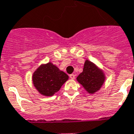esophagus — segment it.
Masks as SVG:
<instances>
[{"instance_id":"obj_1","label":"esophagus","mask_w":134,"mask_h":134,"mask_svg":"<svg viewBox=\"0 0 134 134\" xmlns=\"http://www.w3.org/2000/svg\"><path fill=\"white\" fill-rule=\"evenodd\" d=\"M69 78H71V79H74L75 78V75L74 74H70L69 75Z\"/></svg>"}]
</instances>
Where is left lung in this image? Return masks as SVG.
<instances>
[{"label": "left lung", "mask_w": 134, "mask_h": 134, "mask_svg": "<svg viewBox=\"0 0 134 134\" xmlns=\"http://www.w3.org/2000/svg\"><path fill=\"white\" fill-rule=\"evenodd\" d=\"M105 78V73L100 68L89 60H86L83 71L76 79L87 93L93 94L100 90Z\"/></svg>", "instance_id": "left-lung-1"}]
</instances>
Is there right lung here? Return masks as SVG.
I'll return each mask as SVG.
<instances>
[{
	"label": "right lung",
	"mask_w": 134,
	"mask_h": 134,
	"mask_svg": "<svg viewBox=\"0 0 134 134\" xmlns=\"http://www.w3.org/2000/svg\"><path fill=\"white\" fill-rule=\"evenodd\" d=\"M68 79V75L51 62L40 65L32 76L34 86L44 96H52L58 92Z\"/></svg>",
	"instance_id": "add662e5"
}]
</instances>
